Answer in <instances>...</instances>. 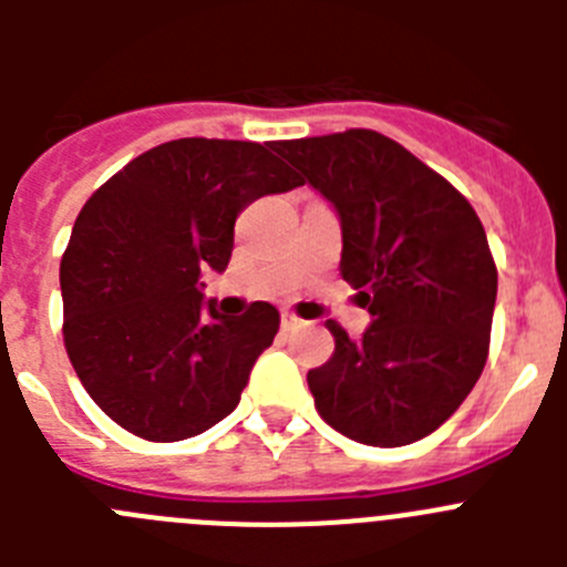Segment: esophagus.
Masks as SVG:
<instances>
[{
    "label": "esophagus",
    "instance_id": "34e87169",
    "mask_svg": "<svg viewBox=\"0 0 567 567\" xmlns=\"http://www.w3.org/2000/svg\"><path fill=\"white\" fill-rule=\"evenodd\" d=\"M303 323H307V320L298 318V315L289 312V309H284V312H280V327L287 329V332H289V329H300Z\"/></svg>",
    "mask_w": 567,
    "mask_h": 567
}]
</instances>
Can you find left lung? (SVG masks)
<instances>
[{"label": "left lung", "mask_w": 567, "mask_h": 567, "mask_svg": "<svg viewBox=\"0 0 567 567\" xmlns=\"http://www.w3.org/2000/svg\"><path fill=\"white\" fill-rule=\"evenodd\" d=\"M340 215V275L372 327L307 374L334 432L398 449L460 409L483 374L497 264L477 213L443 175L374 130L275 142Z\"/></svg>", "instance_id": "left-lung-1"}]
</instances>
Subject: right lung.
Returning a JSON list of instances; mask_svg holds the SVG:
<instances>
[{"label": "right lung", "instance_id": "right-lung-1", "mask_svg": "<svg viewBox=\"0 0 567 567\" xmlns=\"http://www.w3.org/2000/svg\"><path fill=\"white\" fill-rule=\"evenodd\" d=\"M275 142L175 138L107 178L73 224L59 284L64 349L93 403L130 434L175 443L221 423L280 315L255 300L218 315L198 289L224 272L235 218L300 187Z\"/></svg>", "mask_w": 567, "mask_h": 567}]
</instances>
